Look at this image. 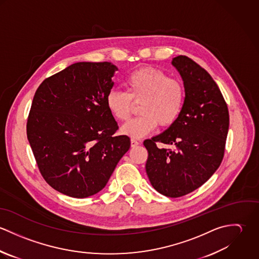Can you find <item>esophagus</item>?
Segmentation results:
<instances>
[{
	"label": "esophagus",
	"instance_id": "obj_1",
	"mask_svg": "<svg viewBox=\"0 0 259 259\" xmlns=\"http://www.w3.org/2000/svg\"><path fill=\"white\" fill-rule=\"evenodd\" d=\"M139 145H140L139 141H137V140H135V139H132V140H131V146H132V148H135V147H137V146H139Z\"/></svg>",
	"mask_w": 259,
	"mask_h": 259
}]
</instances>
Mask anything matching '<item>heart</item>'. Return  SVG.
<instances>
[{
    "label": "heart",
    "mask_w": 259,
    "mask_h": 259,
    "mask_svg": "<svg viewBox=\"0 0 259 259\" xmlns=\"http://www.w3.org/2000/svg\"><path fill=\"white\" fill-rule=\"evenodd\" d=\"M124 87L127 93L111 91L106 100L111 115L119 121H125L132 114L135 104H141L142 115L124 123L120 133L140 139L153 132L157 124L167 127L180 116L185 101L183 83L164 72L145 67L130 74Z\"/></svg>",
    "instance_id": "obj_1"
}]
</instances>
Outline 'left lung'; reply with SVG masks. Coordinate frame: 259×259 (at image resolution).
I'll return each mask as SVG.
<instances>
[{"instance_id":"left-lung-1","label":"left lung","mask_w":259,"mask_h":259,"mask_svg":"<svg viewBox=\"0 0 259 259\" xmlns=\"http://www.w3.org/2000/svg\"><path fill=\"white\" fill-rule=\"evenodd\" d=\"M183 77L185 98L180 116L162 134L146 140V170L151 185L168 197H181L207 182L222 163L229 113L211 75L186 56L172 60ZM161 142L175 149L158 148Z\"/></svg>"}]
</instances>
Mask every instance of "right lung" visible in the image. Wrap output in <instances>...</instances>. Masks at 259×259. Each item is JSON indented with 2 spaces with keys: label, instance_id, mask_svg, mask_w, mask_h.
Masks as SVG:
<instances>
[{
  "label": "right lung",
  "instance_id": "right-lung-1",
  "mask_svg": "<svg viewBox=\"0 0 259 259\" xmlns=\"http://www.w3.org/2000/svg\"><path fill=\"white\" fill-rule=\"evenodd\" d=\"M117 68L109 62L75 63L37 88L27 137L38 170L59 192L84 198L102 190L131 147L114 136L117 123L106 100Z\"/></svg>",
  "mask_w": 259,
  "mask_h": 259
}]
</instances>
